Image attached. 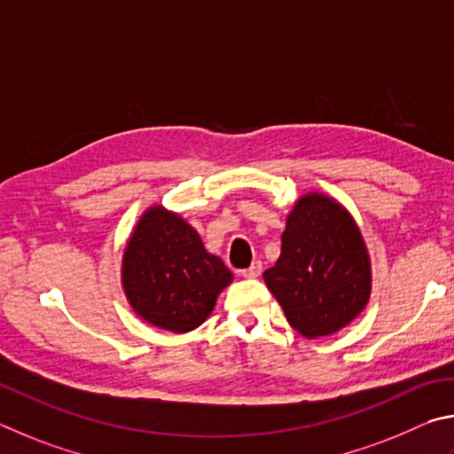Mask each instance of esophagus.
Segmentation results:
<instances>
[{"label": "esophagus", "instance_id": "1", "mask_svg": "<svg viewBox=\"0 0 454 454\" xmlns=\"http://www.w3.org/2000/svg\"><path fill=\"white\" fill-rule=\"evenodd\" d=\"M261 271H263V265H261V261H255L249 269H243L241 275L245 277V279H255V277L261 275Z\"/></svg>", "mask_w": 454, "mask_h": 454}]
</instances>
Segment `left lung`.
<instances>
[{
    "mask_svg": "<svg viewBox=\"0 0 454 454\" xmlns=\"http://www.w3.org/2000/svg\"><path fill=\"white\" fill-rule=\"evenodd\" d=\"M299 335L345 329L371 299V257L353 215L333 197L301 195L287 215L281 255L263 273Z\"/></svg>",
    "mask_w": 454,
    "mask_h": 454,
    "instance_id": "obj_1",
    "label": "left lung"
}]
</instances>
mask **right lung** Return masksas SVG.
Instances as JSON below:
<instances>
[{
  "label": "right lung",
  "mask_w": 454,
  "mask_h": 454,
  "mask_svg": "<svg viewBox=\"0 0 454 454\" xmlns=\"http://www.w3.org/2000/svg\"><path fill=\"white\" fill-rule=\"evenodd\" d=\"M231 281L233 273L205 249L195 229L163 205L141 215L125 245V297L153 327L171 333L197 329Z\"/></svg>",
  "instance_id": "add662e5"
}]
</instances>
